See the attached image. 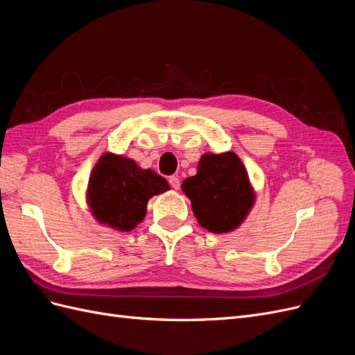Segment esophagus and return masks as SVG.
Returning a JSON list of instances; mask_svg holds the SVG:
<instances>
[{
  "instance_id": "1",
  "label": "esophagus",
  "mask_w": 355,
  "mask_h": 355,
  "mask_svg": "<svg viewBox=\"0 0 355 355\" xmlns=\"http://www.w3.org/2000/svg\"><path fill=\"white\" fill-rule=\"evenodd\" d=\"M168 184H170V187L173 188V189H179L180 188V180H179L178 176H170L168 178Z\"/></svg>"
}]
</instances>
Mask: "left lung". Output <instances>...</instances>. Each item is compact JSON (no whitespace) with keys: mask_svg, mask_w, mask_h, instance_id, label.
Segmentation results:
<instances>
[{"mask_svg":"<svg viewBox=\"0 0 355 355\" xmlns=\"http://www.w3.org/2000/svg\"><path fill=\"white\" fill-rule=\"evenodd\" d=\"M182 191L201 227L214 234L237 228L254 201L249 175L234 153L202 155L197 175L184 180Z\"/></svg>","mask_w":355,"mask_h":355,"instance_id":"left-lung-1","label":"left lung"}]
</instances>
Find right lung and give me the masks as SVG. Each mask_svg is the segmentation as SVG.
Listing matches in <instances>:
<instances>
[{
    "mask_svg": "<svg viewBox=\"0 0 355 355\" xmlns=\"http://www.w3.org/2000/svg\"><path fill=\"white\" fill-rule=\"evenodd\" d=\"M167 189V180L154 170L137 167L130 158L103 154L92 171L87 200L101 223L127 232L142 222L148 200Z\"/></svg>",
    "mask_w": 355,
    "mask_h": 355,
    "instance_id": "right-lung-1",
    "label": "right lung"
}]
</instances>
